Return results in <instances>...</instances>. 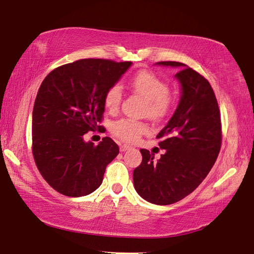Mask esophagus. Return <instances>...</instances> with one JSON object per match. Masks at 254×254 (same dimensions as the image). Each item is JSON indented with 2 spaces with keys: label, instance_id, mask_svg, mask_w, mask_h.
Returning a JSON list of instances; mask_svg holds the SVG:
<instances>
[{
  "label": "esophagus",
  "instance_id": "34e87169",
  "mask_svg": "<svg viewBox=\"0 0 254 254\" xmlns=\"http://www.w3.org/2000/svg\"><path fill=\"white\" fill-rule=\"evenodd\" d=\"M130 146H128V145H121V147H119V149H121V151H126V150H128V149H130Z\"/></svg>",
  "mask_w": 254,
  "mask_h": 254
}]
</instances>
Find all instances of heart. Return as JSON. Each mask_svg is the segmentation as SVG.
<instances>
[{
	"label": "heart",
	"mask_w": 254,
	"mask_h": 254,
	"mask_svg": "<svg viewBox=\"0 0 254 254\" xmlns=\"http://www.w3.org/2000/svg\"><path fill=\"white\" fill-rule=\"evenodd\" d=\"M129 88L145 102L142 114L151 119H162L168 115L174 105V96L169 92V86L157 74L149 70H140L131 77ZM123 100V88L114 84L106 89L104 105L111 113H116ZM149 131L146 123L123 118L112 125V132L126 142H135Z\"/></svg>",
	"instance_id": "1"
}]
</instances>
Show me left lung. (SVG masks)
<instances>
[{
	"instance_id": "obj_1",
	"label": "left lung",
	"mask_w": 254,
	"mask_h": 254,
	"mask_svg": "<svg viewBox=\"0 0 254 254\" xmlns=\"http://www.w3.org/2000/svg\"><path fill=\"white\" fill-rule=\"evenodd\" d=\"M158 64L181 67L176 77L183 95L156 137L165 154L155 161L154 154L140 149L142 161L133 170V186L147 201L166 205L187 197L207 177L221 148L222 127L216 95L201 74L179 62Z\"/></svg>"
}]
</instances>
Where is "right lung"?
Instances as JSON below:
<instances>
[{
	"label": "right lung",
	"mask_w": 254,
	"mask_h": 254,
	"mask_svg": "<svg viewBox=\"0 0 254 254\" xmlns=\"http://www.w3.org/2000/svg\"><path fill=\"white\" fill-rule=\"evenodd\" d=\"M131 62L84 59L53 69L41 84L32 116V152L38 171L67 197L92 193L102 185L119 147L104 137L98 145L84 135L105 131L104 95Z\"/></svg>",
	"instance_id": "obj_1"
}]
</instances>
